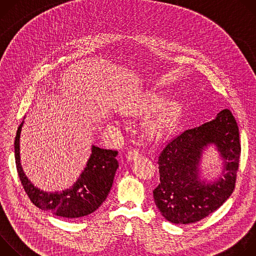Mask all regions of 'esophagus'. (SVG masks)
Here are the masks:
<instances>
[{
	"label": "esophagus",
	"mask_w": 256,
	"mask_h": 256,
	"mask_svg": "<svg viewBox=\"0 0 256 256\" xmlns=\"http://www.w3.org/2000/svg\"><path fill=\"white\" fill-rule=\"evenodd\" d=\"M140 157V153L138 152V150H136V149H132L130 150L128 153V161H134V160H136Z\"/></svg>",
	"instance_id": "1"
}]
</instances>
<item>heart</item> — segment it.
Segmentation results:
<instances>
[{
    "instance_id": "1",
    "label": "heart",
    "mask_w": 256,
    "mask_h": 256,
    "mask_svg": "<svg viewBox=\"0 0 256 256\" xmlns=\"http://www.w3.org/2000/svg\"><path fill=\"white\" fill-rule=\"evenodd\" d=\"M165 99L163 93L146 91L132 99L126 107V114L134 116H147L160 108L154 118L142 126V134L149 140H158L170 134L182 116L181 103L176 99L168 101Z\"/></svg>"
}]
</instances>
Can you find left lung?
I'll return each instance as SVG.
<instances>
[{"mask_svg":"<svg viewBox=\"0 0 256 256\" xmlns=\"http://www.w3.org/2000/svg\"><path fill=\"white\" fill-rule=\"evenodd\" d=\"M210 145L224 160V177L214 182L202 180L198 168ZM240 154L239 128L229 109L170 140L159 155L160 184L153 190L162 216L173 224H192L220 208L234 190Z\"/></svg>","mask_w":256,"mask_h":256,"instance_id":"obj_1","label":"left lung"}]
</instances>
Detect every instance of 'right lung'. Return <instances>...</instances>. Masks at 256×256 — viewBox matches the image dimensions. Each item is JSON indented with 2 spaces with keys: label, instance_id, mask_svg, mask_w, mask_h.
<instances>
[{
  "label": "right lung",
  "instance_id": "right-lung-1",
  "mask_svg": "<svg viewBox=\"0 0 256 256\" xmlns=\"http://www.w3.org/2000/svg\"><path fill=\"white\" fill-rule=\"evenodd\" d=\"M23 122L17 130L14 148L18 175L30 200L40 210L66 218H77L95 212L106 200L112 188L114 178L118 168V162L116 159L118 151L92 146L86 167L74 186L62 192H46L35 188L22 169L20 134Z\"/></svg>",
  "mask_w": 256,
  "mask_h": 256
}]
</instances>
